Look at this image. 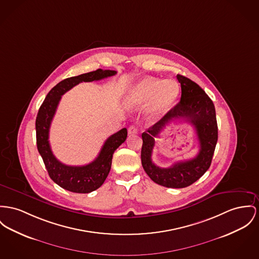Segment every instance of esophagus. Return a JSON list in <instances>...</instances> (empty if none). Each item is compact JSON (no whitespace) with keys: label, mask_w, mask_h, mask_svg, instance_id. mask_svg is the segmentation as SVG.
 Here are the masks:
<instances>
[{"label":"esophagus","mask_w":259,"mask_h":259,"mask_svg":"<svg viewBox=\"0 0 259 259\" xmlns=\"http://www.w3.org/2000/svg\"><path fill=\"white\" fill-rule=\"evenodd\" d=\"M127 132H128V135H136V134L138 133V126H137L136 124H132V125L128 127Z\"/></svg>","instance_id":"34e87169"}]
</instances>
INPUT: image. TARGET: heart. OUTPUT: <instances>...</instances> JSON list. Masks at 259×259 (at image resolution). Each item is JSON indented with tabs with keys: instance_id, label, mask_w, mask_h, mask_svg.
Listing matches in <instances>:
<instances>
[{
	"instance_id": "1",
	"label": "heart",
	"mask_w": 259,
	"mask_h": 259,
	"mask_svg": "<svg viewBox=\"0 0 259 259\" xmlns=\"http://www.w3.org/2000/svg\"><path fill=\"white\" fill-rule=\"evenodd\" d=\"M179 94L180 85L175 80L144 77L130 87L125 95V104L131 108H137L151 101L150 120L154 121L172 108Z\"/></svg>"
}]
</instances>
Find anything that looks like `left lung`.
Returning <instances> with one entry per match:
<instances>
[{"label":"left lung","instance_id":"obj_1","mask_svg":"<svg viewBox=\"0 0 259 259\" xmlns=\"http://www.w3.org/2000/svg\"><path fill=\"white\" fill-rule=\"evenodd\" d=\"M177 78L182 88L181 101L142 134L141 163L144 171L156 184L182 189L196 182L209 169L218 140V126L214 104L205 91L184 75L178 74ZM178 118L189 121L194 125L200 141V152L190 160L177 162L169 168H160L151 159L154 138L166 124Z\"/></svg>","mask_w":259,"mask_h":259}]
</instances>
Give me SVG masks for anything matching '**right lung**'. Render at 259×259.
Wrapping results in <instances>:
<instances>
[{
	"mask_svg": "<svg viewBox=\"0 0 259 259\" xmlns=\"http://www.w3.org/2000/svg\"><path fill=\"white\" fill-rule=\"evenodd\" d=\"M116 73V70L98 69L66 78L53 87L39 108L35 122L37 148L50 178L65 190L76 193H89L99 189L111 170L114 152L126 139L127 131L125 127L121 128L108 138L99 155L91 163L84 166H68L63 164L53 154L49 143L50 125L62 95L82 81L100 80Z\"/></svg>",
	"mask_w": 259,
	"mask_h": 259,
	"instance_id": "right-lung-1",
	"label": "right lung"
}]
</instances>
